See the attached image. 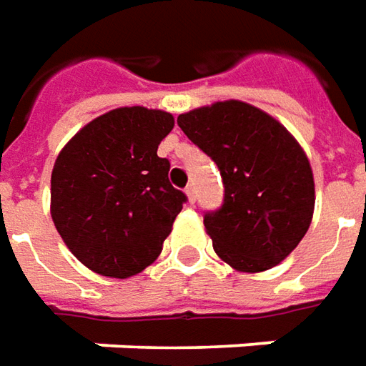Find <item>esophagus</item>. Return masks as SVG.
<instances>
[{
  "mask_svg": "<svg viewBox=\"0 0 366 366\" xmlns=\"http://www.w3.org/2000/svg\"><path fill=\"white\" fill-rule=\"evenodd\" d=\"M186 196H188V202H190V204L196 202V190H194L192 184H190V186L186 188Z\"/></svg>",
  "mask_w": 366,
  "mask_h": 366,
  "instance_id": "34e87169",
  "label": "esophagus"
}]
</instances>
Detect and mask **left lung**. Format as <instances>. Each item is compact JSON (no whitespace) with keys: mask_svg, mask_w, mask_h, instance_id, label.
I'll return each mask as SVG.
<instances>
[{"mask_svg":"<svg viewBox=\"0 0 366 366\" xmlns=\"http://www.w3.org/2000/svg\"><path fill=\"white\" fill-rule=\"evenodd\" d=\"M178 126L222 176V206L204 214L216 254L242 272L277 267L312 220L307 154L282 124L238 99L180 114Z\"/></svg>","mask_w":366,"mask_h":366,"instance_id":"1","label":"left lung"}]
</instances>
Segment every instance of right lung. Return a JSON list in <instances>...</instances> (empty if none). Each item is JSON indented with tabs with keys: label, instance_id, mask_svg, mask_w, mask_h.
I'll return each mask as SVG.
<instances>
[{
	"label": "right lung",
	"instance_id": "obj_1",
	"mask_svg": "<svg viewBox=\"0 0 366 366\" xmlns=\"http://www.w3.org/2000/svg\"><path fill=\"white\" fill-rule=\"evenodd\" d=\"M172 114L142 106L112 110L59 152L51 172V218L74 256L102 277L128 278L162 252L188 200L170 180L160 142Z\"/></svg>",
	"mask_w": 366,
	"mask_h": 366
}]
</instances>
